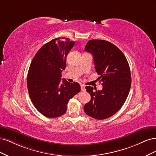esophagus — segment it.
<instances>
[{
  "label": "esophagus",
  "instance_id": "34e87169",
  "mask_svg": "<svg viewBox=\"0 0 156 156\" xmlns=\"http://www.w3.org/2000/svg\"><path fill=\"white\" fill-rule=\"evenodd\" d=\"M81 89H82V91H85V86L84 85H83V84L81 85Z\"/></svg>",
  "mask_w": 156,
  "mask_h": 156
}]
</instances>
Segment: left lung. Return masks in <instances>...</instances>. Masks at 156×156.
I'll list each match as a JSON object with an SVG mask.
<instances>
[{"instance_id": "8db88e82", "label": "left lung", "mask_w": 156, "mask_h": 156, "mask_svg": "<svg viewBox=\"0 0 156 156\" xmlns=\"http://www.w3.org/2000/svg\"><path fill=\"white\" fill-rule=\"evenodd\" d=\"M85 51L93 54L94 68L102 82L101 91L86 86L91 99L84 105V112L98 120L112 117L121 108L126 100L132 78L124 54L113 43L105 40H89Z\"/></svg>"}]
</instances>
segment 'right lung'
Instances as JSON below:
<instances>
[{
    "label": "right lung",
    "mask_w": 156,
    "mask_h": 156,
    "mask_svg": "<svg viewBox=\"0 0 156 156\" xmlns=\"http://www.w3.org/2000/svg\"><path fill=\"white\" fill-rule=\"evenodd\" d=\"M75 42L58 37L44 44L35 55L30 65L27 87L30 98L37 111L48 118L62 116L67 111L69 100L81 89L77 82L63 80L66 57Z\"/></svg>",
    "instance_id": "1"
}]
</instances>
